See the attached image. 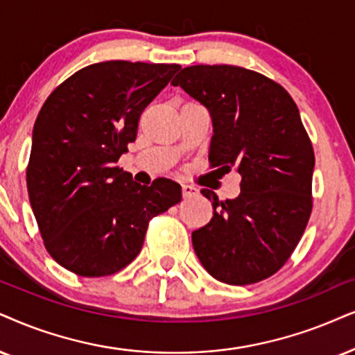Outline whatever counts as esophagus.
I'll return each instance as SVG.
<instances>
[{"instance_id": "esophagus-1", "label": "esophagus", "mask_w": 355, "mask_h": 355, "mask_svg": "<svg viewBox=\"0 0 355 355\" xmlns=\"http://www.w3.org/2000/svg\"><path fill=\"white\" fill-rule=\"evenodd\" d=\"M182 193H183V198H191V196H195L196 193H198V190L191 185H182Z\"/></svg>"}]
</instances>
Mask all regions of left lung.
<instances>
[{
	"mask_svg": "<svg viewBox=\"0 0 355 355\" xmlns=\"http://www.w3.org/2000/svg\"><path fill=\"white\" fill-rule=\"evenodd\" d=\"M208 107L209 165L241 173V193L213 200V218L191 234L216 280L250 285L285 266L311 216L315 152L288 92L266 75L234 65H193L172 82Z\"/></svg>",
	"mask_w": 355,
	"mask_h": 355,
	"instance_id": "left-lung-1",
	"label": "left lung"
}]
</instances>
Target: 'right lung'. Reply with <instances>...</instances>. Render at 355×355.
Returning <instances> with one entry per match:
<instances>
[{"label":"right lung","instance_id":"add662e5","mask_svg":"<svg viewBox=\"0 0 355 355\" xmlns=\"http://www.w3.org/2000/svg\"><path fill=\"white\" fill-rule=\"evenodd\" d=\"M177 64L111 60L78 70L51 93L33 131L26 182L47 252L67 270L106 277L141 252L152 218L180 203L172 180L150 187L118 167L147 105Z\"/></svg>","mask_w":355,"mask_h":355}]
</instances>
